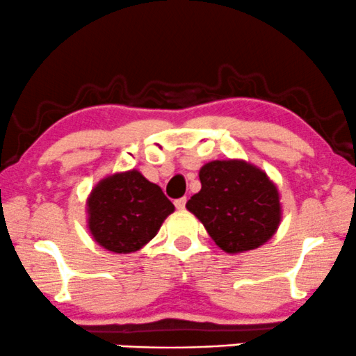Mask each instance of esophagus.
<instances>
[{
	"label": "esophagus",
	"instance_id": "esophagus-1",
	"mask_svg": "<svg viewBox=\"0 0 356 356\" xmlns=\"http://www.w3.org/2000/svg\"><path fill=\"white\" fill-rule=\"evenodd\" d=\"M175 207H177L178 210H185V207H186V198H178V200H175Z\"/></svg>",
	"mask_w": 356,
	"mask_h": 356
}]
</instances>
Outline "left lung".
<instances>
[{
  "label": "left lung",
  "instance_id": "left-lung-1",
  "mask_svg": "<svg viewBox=\"0 0 356 356\" xmlns=\"http://www.w3.org/2000/svg\"><path fill=\"white\" fill-rule=\"evenodd\" d=\"M200 181L186 208L223 252H250L277 233L282 203L265 171L243 160H215L202 166Z\"/></svg>",
  "mask_w": 356,
  "mask_h": 356
}]
</instances>
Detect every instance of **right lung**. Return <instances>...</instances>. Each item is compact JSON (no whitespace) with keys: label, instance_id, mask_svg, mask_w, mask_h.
I'll use <instances>...</instances> for the list:
<instances>
[{"label":"right lung","instance_id":"right-lung-1","mask_svg":"<svg viewBox=\"0 0 356 356\" xmlns=\"http://www.w3.org/2000/svg\"><path fill=\"white\" fill-rule=\"evenodd\" d=\"M86 211L96 243L113 253H133L156 236L175 207L160 186L129 170L98 181L86 200Z\"/></svg>","mask_w":356,"mask_h":356}]
</instances>
